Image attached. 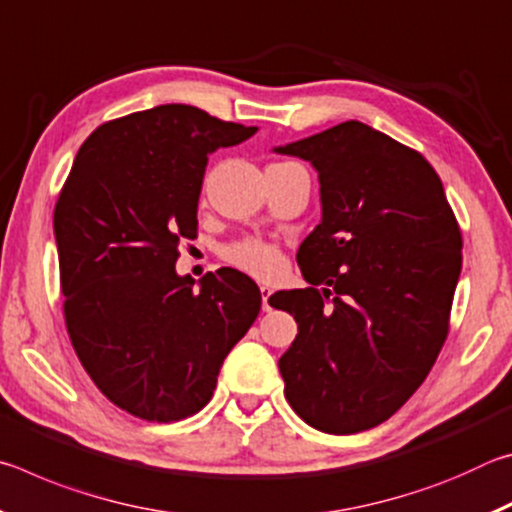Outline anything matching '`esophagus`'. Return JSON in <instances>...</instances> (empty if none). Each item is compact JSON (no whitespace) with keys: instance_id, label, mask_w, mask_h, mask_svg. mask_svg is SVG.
Returning <instances> with one entry per match:
<instances>
[{"instance_id":"1","label":"esophagus","mask_w":512,"mask_h":512,"mask_svg":"<svg viewBox=\"0 0 512 512\" xmlns=\"http://www.w3.org/2000/svg\"><path fill=\"white\" fill-rule=\"evenodd\" d=\"M259 291H262V307H264V311H271L273 307H271V287H262V289H259Z\"/></svg>"}]
</instances>
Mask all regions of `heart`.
I'll return each instance as SVG.
<instances>
[{"label":"heart","instance_id":"obj_1","mask_svg":"<svg viewBox=\"0 0 512 512\" xmlns=\"http://www.w3.org/2000/svg\"><path fill=\"white\" fill-rule=\"evenodd\" d=\"M223 257L228 259L232 266H237L239 271H244L259 280H271L282 271V253L277 246L268 244V241L248 237L235 241L223 250Z\"/></svg>","mask_w":512,"mask_h":512}]
</instances>
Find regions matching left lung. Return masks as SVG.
<instances>
[{
    "instance_id": "obj_1",
    "label": "left lung",
    "mask_w": 512,
    "mask_h": 512,
    "mask_svg": "<svg viewBox=\"0 0 512 512\" xmlns=\"http://www.w3.org/2000/svg\"><path fill=\"white\" fill-rule=\"evenodd\" d=\"M273 151L311 162L323 207L298 250L311 287L271 296L298 323L277 363L284 395L318 431L372 429L418 391L443 348L461 230L431 164L361 121Z\"/></svg>"
}]
</instances>
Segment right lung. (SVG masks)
<instances>
[{"instance_id":"obj_1","label":"right lung","mask_w":512,"mask_h":512,"mask_svg":"<svg viewBox=\"0 0 512 512\" xmlns=\"http://www.w3.org/2000/svg\"><path fill=\"white\" fill-rule=\"evenodd\" d=\"M255 133L167 103L108 121L76 153L54 210L67 332L99 391L135 418L201 411L262 307L235 268L198 289L176 273L180 241L196 237L207 155Z\"/></svg>"}]
</instances>
